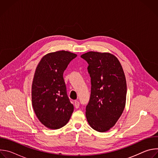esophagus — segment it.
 Returning a JSON list of instances; mask_svg holds the SVG:
<instances>
[{
	"mask_svg": "<svg viewBox=\"0 0 158 158\" xmlns=\"http://www.w3.org/2000/svg\"><path fill=\"white\" fill-rule=\"evenodd\" d=\"M79 104H80V103H79V102L78 101H74V106H75V107H76V109L79 108Z\"/></svg>",
	"mask_w": 158,
	"mask_h": 158,
	"instance_id": "34e87169",
	"label": "esophagus"
}]
</instances>
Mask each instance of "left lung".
I'll return each mask as SVG.
<instances>
[{"label":"left lung","mask_w":158,"mask_h":158,"mask_svg":"<svg viewBox=\"0 0 158 158\" xmlns=\"http://www.w3.org/2000/svg\"><path fill=\"white\" fill-rule=\"evenodd\" d=\"M89 64L91 96L85 116L91 127L101 132L113 127L124 110L127 86L123 67L114 55L88 52L81 56Z\"/></svg>","instance_id":"8db88e82"}]
</instances>
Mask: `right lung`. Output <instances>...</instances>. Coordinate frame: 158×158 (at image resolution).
I'll return each mask as SVG.
<instances>
[{
	"label": "right lung",
	"mask_w": 158,
	"mask_h": 158,
	"mask_svg": "<svg viewBox=\"0 0 158 158\" xmlns=\"http://www.w3.org/2000/svg\"><path fill=\"white\" fill-rule=\"evenodd\" d=\"M77 55L61 51L48 54L39 62L32 85V102L40 122L57 129L69 121L74 110L67 94L63 73Z\"/></svg>",
	"instance_id": "obj_1"
}]
</instances>
